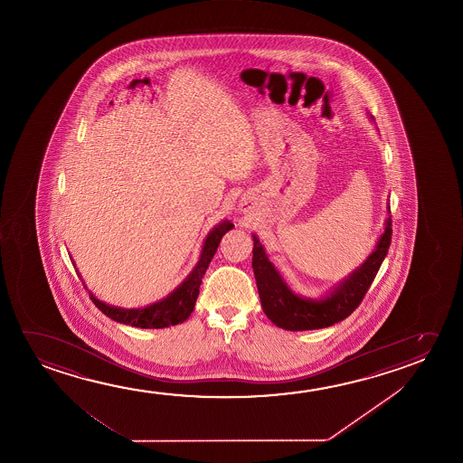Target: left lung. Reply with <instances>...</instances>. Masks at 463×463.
<instances>
[{"label": "left lung", "instance_id": "obj_1", "mask_svg": "<svg viewBox=\"0 0 463 463\" xmlns=\"http://www.w3.org/2000/svg\"><path fill=\"white\" fill-rule=\"evenodd\" d=\"M392 213V212H390ZM392 216L386 220L384 232L377 243L375 251L367 258V261L354 270L346 280L335 288L327 298L307 299L288 288L284 279L280 278L274 264L270 263L263 245L253 235V272L257 279L258 293L261 307L272 324L285 330H314L334 326L346 319L363 301L370 285L377 276L383 263L388 249L392 245Z\"/></svg>", "mask_w": 463, "mask_h": 463}]
</instances>
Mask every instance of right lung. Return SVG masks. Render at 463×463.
<instances>
[{"label": "right lung", "mask_w": 463, "mask_h": 463, "mask_svg": "<svg viewBox=\"0 0 463 463\" xmlns=\"http://www.w3.org/2000/svg\"><path fill=\"white\" fill-rule=\"evenodd\" d=\"M232 228H234V224L231 221H222L208 234L205 243H203V249H202L199 263L189 274V278L185 279L175 292L170 293L166 298L158 303H154L147 307H141V309H121V307H109L93 297L91 293H90V298L99 311L106 314L107 317L117 320L120 324L141 328H164L178 326L193 313L195 301L199 297L202 278H203L205 270L208 269V264L213 260L222 235Z\"/></svg>", "instance_id": "right-lung-1"}]
</instances>
